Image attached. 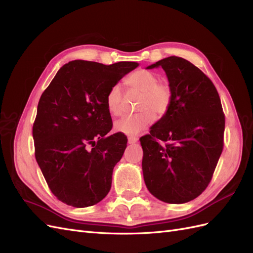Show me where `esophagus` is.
Here are the masks:
<instances>
[{"mask_svg":"<svg viewBox=\"0 0 253 253\" xmlns=\"http://www.w3.org/2000/svg\"><path fill=\"white\" fill-rule=\"evenodd\" d=\"M137 141H138V138H137V137H128V138H127V143L128 144H134Z\"/></svg>","mask_w":253,"mask_h":253,"instance_id":"1","label":"esophagus"}]
</instances>
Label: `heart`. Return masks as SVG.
Masks as SVG:
<instances>
[{"mask_svg": "<svg viewBox=\"0 0 253 253\" xmlns=\"http://www.w3.org/2000/svg\"><path fill=\"white\" fill-rule=\"evenodd\" d=\"M128 88L141 94L137 105L139 113L122 117L114 125L118 133L134 136L144 131L156 118H162L168 113L172 103V89L166 82H160L158 76L147 70H138L126 79ZM105 104L113 116L122 113V90L115 84L106 94Z\"/></svg>", "mask_w": 253, "mask_h": 253, "instance_id": "b5f03b06", "label": "heart"}]
</instances>
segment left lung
I'll use <instances>...</instances> for the list:
<instances>
[{
    "mask_svg": "<svg viewBox=\"0 0 253 253\" xmlns=\"http://www.w3.org/2000/svg\"><path fill=\"white\" fill-rule=\"evenodd\" d=\"M159 66L172 103L140 138L143 179L159 201L185 204L201 195L212 178L224 147L225 116L215 86L200 68L176 56L147 68Z\"/></svg>",
    "mask_w": 253,
    "mask_h": 253,
    "instance_id": "8db88e82",
    "label": "left lung"
}]
</instances>
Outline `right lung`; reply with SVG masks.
<instances>
[{
	"instance_id": "add662e5",
	"label": "right lung",
	"mask_w": 253,
	"mask_h": 253,
	"mask_svg": "<svg viewBox=\"0 0 253 253\" xmlns=\"http://www.w3.org/2000/svg\"><path fill=\"white\" fill-rule=\"evenodd\" d=\"M138 65L71 61L43 91L33 126L35 155L59 201L84 208L110 192L113 169L124 155L126 140L118 133L105 136L112 128L105 98Z\"/></svg>"
}]
</instances>
